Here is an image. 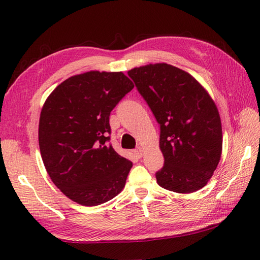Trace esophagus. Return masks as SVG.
<instances>
[{"label":"esophagus","mask_w":260,"mask_h":260,"mask_svg":"<svg viewBox=\"0 0 260 260\" xmlns=\"http://www.w3.org/2000/svg\"><path fill=\"white\" fill-rule=\"evenodd\" d=\"M134 154L136 155V157H142L143 154H144V153H143V148L140 147V146L137 147V148H135V150H134Z\"/></svg>","instance_id":"obj_1"}]
</instances>
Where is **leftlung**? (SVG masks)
<instances>
[{
  "label": "left lung",
  "mask_w": 260,
  "mask_h": 260,
  "mask_svg": "<svg viewBox=\"0 0 260 260\" xmlns=\"http://www.w3.org/2000/svg\"><path fill=\"white\" fill-rule=\"evenodd\" d=\"M128 76L159 124L164 167L159 186L192 193L208 183L222 152L221 119L209 92L186 71L168 63L131 69Z\"/></svg>",
  "instance_id": "1"
}]
</instances>
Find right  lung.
<instances>
[{
  "instance_id": "right-lung-1",
  "label": "right lung",
  "mask_w": 260,
  "mask_h": 260,
  "mask_svg": "<svg viewBox=\"0 0 260 260\" xmlns=\"http://www.w3.org/2000/svg\"><path fill=\"white\" fill-rule=\"evenodd\" d=\"M134 84L121 71H88L66 79L46 99L39 146L51 181L85 207L112 200L133 167L108 145L109 115Z\"/></svg>"
}]
</instances>
